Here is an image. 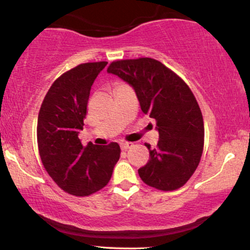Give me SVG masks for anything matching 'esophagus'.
<instances>
[{
  "label": "esophagus",
  "instance_id": "1",
  "mask_svg": "<svg viewBox=\"0 0 250 250\" xmlns=\"http://www.w3.org/2000/svg\"><path fill=\"white\" fill-rule=\"evenodd\" d=\"M133 146V144L132 143H121L120 144V147H121V149L122 150H128L129 148H131Z\"/></svg>",
  "mask_w": 250,
  "mask_h": 250
}]
</instances>
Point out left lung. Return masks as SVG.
Instances as JSON below:
<instances>
[{
	"instance_id": "1",
	"label": "left lung",
	"mask_w": 250,
	"mask_h": 250,
	"mask_svg": "<svg viewBox=\"0 0 250 250\" xmlns=\"http://www.w3.org/2000/svg\"><path fill=\"white\" fill-rule=\"evenodd\" d=\"M107 73L135 89L141 111L157 122V147L146 144L149 161L138 169L140 178L162 191L180 188L195 172L203 151V118L192 91L152 58L113 62Z\"/></svg>"
}]
</instances>
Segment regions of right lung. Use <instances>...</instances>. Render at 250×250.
I'll return each instance as SVG.
<instances>
[{
  "mask_svg": "<svg viewBox=\"0 0 250 250\" xmlns=\"http://www.w3.org/2000/svg\"><path fill=\"white\" fill-rule=\"evenodd\" d=\"M106 62H86L62 74L44 96L37 125L40 158L59 188L87 196L109 183L120 146L111 143L83 147L78 138L87 113L89 92Z\"/></svg>",
  "mask_w": 250,
  "mask_h": 250,
  "instance_id": "right-lung-1",
  "label": "right lung"
}]
</instances>
